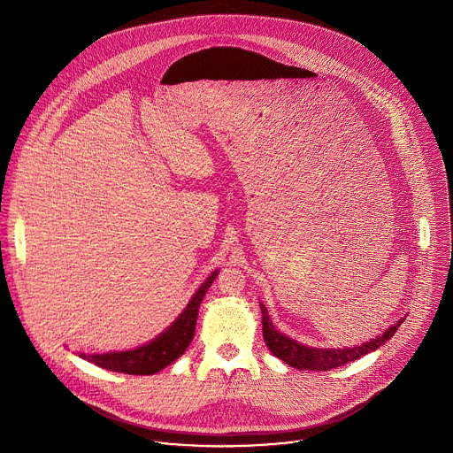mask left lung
I'll return each instance as SVG.
<instances>
[{
  "mask_svg": "<svg viewBox=\"0 0 453 453\" xmlns=\"http://www.w3.org/2000/svg\"><path fill=\"white\" fill-rule=\"evenodd\" d=\"M262 306V325H264V339L267 348L271 349V353L274 357H278L280 360H283L285 364L296 367V369H308V371H330L335 369L339 365H344L348 362H353L374 349H378L380 346H383L387 341H389L396 330L400 328V325L403 322L398 320L395 326H391L389 330H385L383 335L371 339L369 342H364L362 346H355V348H344V349H320V348H308L304 344H299L297 341L283 335L281 332H278L274 328V325L269 319L267 308L260 303Z\"/></svg>",
  "mask_w": 453,
  "mask_h": 453,
  "instance_id": "8db88e82",
  "label": "left lung"
}]
</instances>
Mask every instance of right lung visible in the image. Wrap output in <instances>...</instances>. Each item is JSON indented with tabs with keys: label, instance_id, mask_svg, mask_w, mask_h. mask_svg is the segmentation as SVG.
I'll return each instance as SVG.
<instances>
[{
	"label": "right lung",
	"instance_id": "add662e5",
	"mask_svg": "<svg viewBox=\"0 0 453 453\" xmlns=\"http://www.w3.org/2000/svg\"><path fill=\"white\" fill-rule=\"evenodd\" d=\"M219 271H215L189 299L188 306L180 311V315L172 322V325L159 334L154 341L149 344H143L136 349L128 351H112L104 355H86L81 353V357L98 367L125 372V374H156L172 362H175L189 346L193 335H196V325L199 306L215 281Z\"/></svg>",
	"mask_w": 453,
	"mask_h": 453
}]
</instances>
